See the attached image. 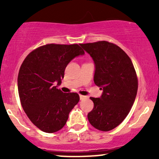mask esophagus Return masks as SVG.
Segmentation results:
<instances>
[{
	"label": "esophagus",
	"mask_w": 159,
	"mask_h": 159,
	"mask_svg": "<svg viewBox=\"0 0 159 159\" xmlns=\"http://www.w3.org/2000/svg\"><path fill=\"white\" fill-rule=\"evenodd\" d=\"M79 97H80V99H81V100H84V99H86V98H87V97H86V96L81 95V94H80Z\"/></svg>",
	"instance_id": "1"
}]
</instances>
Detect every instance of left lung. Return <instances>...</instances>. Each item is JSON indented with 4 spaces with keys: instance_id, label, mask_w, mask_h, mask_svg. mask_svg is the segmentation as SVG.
<instances>
[{
    "instance_id": "1",
    "label": "left lung",
    "mask_w": 159,
    "mask_h": 159,
    "mask_svg": "<svg viewBox=\"0 0 159 159\" xmlns=\"http://www.w3.org/2000/svg\"><path fill=\"white\" fill-rule=\"evenodd\" d=\"M80 45L92 57L94 82L103 91L100 98H90L94 108L88 118L98 130L111 131L124 121L135 100V70L128 54L116 44L103 41Z\"/></svg>"
}]
</instances>
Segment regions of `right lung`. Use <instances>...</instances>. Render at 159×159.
Returning <instances> with one entry per match:
<instances>
[{
	"instance_id": "right-lung-1",
	"label": "right lung",
	"mask_w": 159,
	"mask_h": 159,
	"mask_svg": "<svg viewBox=\"0 0 159 159\" xmlns=\"http://www.w3.org/2000/svg\"><path fill=\"white\" fill-rule=\"evenodd\" d=\"M84 54L78 44H50L34 50L22 63L17 78L20 103L41 131L53 133L61 129L79 102L78 94L64 93L57 86L70 61Z\"/></svg>"
}]
</instances>
